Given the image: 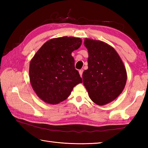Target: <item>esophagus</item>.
<instances>
[{"label":"esophagus","mask_w":148,"mask_h":148,"mask_svg":"<svg viewBox=\"0 0 148 148\" xmlns=\"http://www.w3.org/2000/svg\"><path fill=\"white\" fill-rule=\"evenodd\" d=\"M83 72H84L83 70H79V74L81 77H82V74H83Z\"/></svg>","instance_id":"obj_1"}]
</instances>
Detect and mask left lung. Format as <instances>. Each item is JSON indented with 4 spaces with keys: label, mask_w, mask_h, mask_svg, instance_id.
Listing matches in <instances>:
<instances>
[{
    "label": "left lung",
    "mask_w": 148,
    "mask_h": 148,
    "mask_svg": "<svg viewBox=\"0 0 148 148\" xmlns=\"http://www.w3.org/2000/svg\"><path fill=\"white\" fill-rule=\"evenodd\" d=\"M88 69L83 72V83L89 98L97 105L110 103L121 93L127 75L121 57L113 47L104 42L86 38Z\"/></svg>",
    "instance_id": "8db88e82"
}]
</instances>
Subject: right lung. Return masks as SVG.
<instances>
[{
	"instance_id": "add662e5",
	"label": "right lung",
	"mask_w": 148,
	"mask_h": 148,
	"mask_svg": "<svg viewBox=\"0 0 148 148\" xmlns=\"http://www.w3.org/2000/svg\"><path fill=\"white\" fill-rule=\"evenodd\" d=\"M82 42L81 38L72 36L50 39L32 57L30 82L37 96L46 103L57 104L64 101L74 87L82 82L72 56Z\"/></svg>"
}]
</instances>
